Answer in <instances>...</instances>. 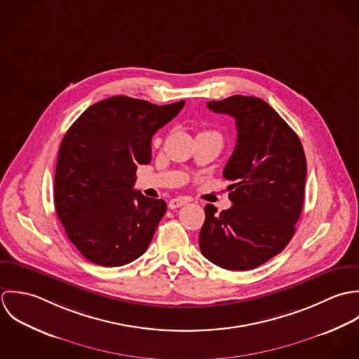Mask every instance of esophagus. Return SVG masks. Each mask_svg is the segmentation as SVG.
<instances>
[{"label": "esophagus", "mask_w": 359, "mask_h": 359, "mask_svg": "<svg viewBox=\"0 0 359 359\" xmlns=\"http://www.w3.org/2000/svg\"><path fill=\"white\" fill-rule=\"evenodd\" d=\"M186 203H187V200H184V198H172V200L168 203V207H169L170 210H176V208L184 205Z\"/></svg>", "instance_id": "34e87169"}]
</instances>
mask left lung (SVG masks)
I'll return each instance as SVG.
<instances>
[{
	"instance_id": "left-lung-1",
	"label": "left lung",
	"mask_w": 359,
	"mask_h": 359,
	"mask_svg": "<svg viewBox=\"0 0 359 359\" xmlns=\"http://www.w3.org/2000/svg\"><path fill=\"white\" fill-rule=\"evenodd\" d=\"M207 107L236 119L237 143L223 169L233 205H205L203 255L227 271H250L286 248L302 211L306 159L285 119L264 100L231 95Z\"/></svg>"
}]
</instances>
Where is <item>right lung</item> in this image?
Segmentation results:
<instances>
[{
    "mask_svg": "<svg viewBox=\"0 0 359 359\" xmlns=\"http://www.w3.org/2000/svg\"><path fill=\"white\" fill-rule=\"evenodd\" d=\"M184 107L116 95L88 107L58 152L54 203L67 236L93 264L122 266L147 251L166 212L163 200L133 189L151 162V139Z\"/></svg>",
    "mask_w": 359,
    "mask_h": 359,
    "instance_id": "1",
    "label": "right lung"
}]
</instances>
